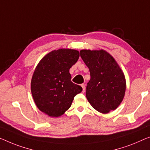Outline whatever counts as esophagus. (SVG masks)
I'll return each instance as SVG.
<instances>
[{
  "label": "esophagus",
  "mask_w": 150,
  "mask_h": 150,
  "mask_svg": "<svg viewBox=\"0 0 150 150\" xmlns=\"http://www.w3.org/2000/svg\"><path fill=\"white\" fill-rule=\"evenodd\" d=\"M81 87H82V88H83V92H85V91H86V85H85L84 83H83V84H81Z\"/></svg>",
  "instance_id": "obj_1"
}]
</instances>
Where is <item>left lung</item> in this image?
Returning a JSON list of instances; mask_svg holds the SVG:
<instances>
[{"label": "left lung", "instance_id": "obj_1", "mask_svg": "<svg viewBox=\"0 0 150 150\" xmlns=\"http://www.w3.org/2000/svg\"><path fill=\"white\" fill-rule=\"evenodd\" d=\"M80 56L89 69L90 80L86 98L93 108L107 114L118 108L123 100L126 80L117 62L104 50H81Z\"/></svg>", "mask_w": 150, "mask_h": 150}]
</instances>
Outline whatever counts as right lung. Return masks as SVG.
Here are the masks:
<instances>
[{
	"label": "right lung",
	"instance_id": "right-lung-1",
	"mask_svg": "<svg viewBox=\"0 0 150 150\" xmlns=\"http://www.w3.org/2000/svg\"><path fill=\"white\" fill-rule=\"evenodd\" d=\"M79 57L77 50L61 48L51 51L40 60L31 81V91L39 110L59 117L70 108L82 88L71 81L69 69Z\"/></svg>",
	"mask_w": 150,
	"mask_h": 150
}]
</instances>
